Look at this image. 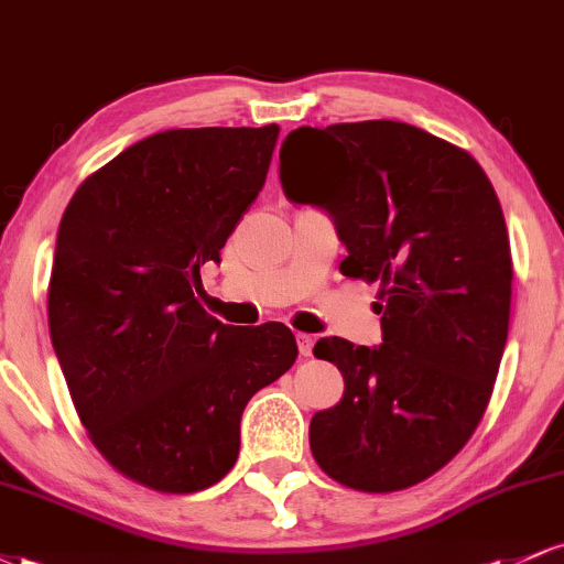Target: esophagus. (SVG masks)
Listing matches in <instances>:
<instances>
[{
  "label": "esophagus",
  "mask_w": 564,
  "mask_h": 564,
  "mask_svg": "<svg viewBox=\"0 0 564 564\" xmlns=\"http://www.w3.org/2000/svg\"><path fill=\"white\" fill-rule=\"evenodd\" d=\"M296 345H300V355L302 358H310L313 355V347H315V339L310 334H296Z\"/></svg>",
  "instance_id": "1"
}]
</instances>
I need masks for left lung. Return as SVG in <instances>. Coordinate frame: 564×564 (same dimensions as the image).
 <instances>
[{"instance_id":"obj_1","label":"left lung","mask_w":564,"mask_h":564,"mask_svg":"<svg viewBox=\"0 0 564 564\" xmlns=\"http://www.w3.org/2000/svg\"><path fill=\"white\" fill-rule=\"evenodd\" d=\"M281 185L334 219L341 273L381 283L379 347L313 349L345 377L310 422L315 462L366 494L411 488L467 445L501 366L511 254L494 185L467 151L390 119L289 132Z\"/></svg>"}]
</instances>
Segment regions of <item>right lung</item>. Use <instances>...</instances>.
<instances>
[{"mask_svg": "<svg viewBox=\"0 0 564 564\" xmlns=\"http://www.w3.org/2000/svg\"><path fill=\"white\" fill-rule=\"evenodd\" d=\"M275 140L278 124L156 132L84 180L61 219L47 294L57 364L97 451L153 490L223 480L246 403L300 355L283 323L225 326L196 300Z\"/></svg>", "mask_w": 564, "mask_h": 564, "instance_id": "right-lung-1", "label": "right lung"}]
</instances>
